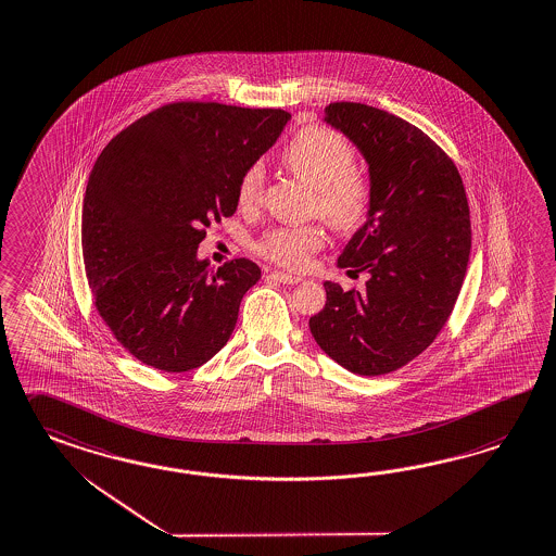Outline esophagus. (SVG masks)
<instances>
[{
	"label": "esophagus",
	"mask_w": 556,
	"mask_h": 556,
	"mask_svg": "<svg viewBox=\"0 0 556 556\" xmlns=\"http://www.w3.org/2000/svg\"><path fill=\"white\" fill-rule=\"evenodd\" d=\"M270 278L282 282V285H299L300 280H302L300 276H292V274H286V271H271Z\"/></svg>",
	"instance_id": "34e87169"
}]
</instances>
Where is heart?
<instances>
[{
	"instance_id": "obj_1",
	"label": "heart",
	"mask_w": 556,
	"mask_h": 556,
	"mask_svg": "<svg viewBox=\"0 0 556 556\" xmlns=\"http://www.w3.org/2000/svg\"><path fill=\"white\" fill-rule=\"evenodd\" d=\"M286 169L314 187L313 214L332 228L353 233L365 228L375 212V184L369 173L355 167V149L349 139L327 127H306L286 144L282 153ZM264 167L250 165L238 184V203L254 207L264 193ZM327 242L320 224L276 228L262 236L257 254L274 264L300 270Z\"/></svg>"
}]
</instances>
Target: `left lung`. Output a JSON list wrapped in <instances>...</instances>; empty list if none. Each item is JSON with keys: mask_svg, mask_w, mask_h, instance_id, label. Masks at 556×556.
Segmentation results:
<instances>
[{"mask_svg": "<svg viewBox=\"0 0 556 556\" xmlns=\"http://www.w3.org/2000/svg\"><path fill=\"white\" fill-rule=\"evenodd\" d=\"M325 121L358 147L375 212L342 250L365 292L325 282L314 341L341 367L377 377L405 367L442 332L468 270L470 205L456 163L421 128L361 102H330Z\"/></svg>", "mask_w": 556, "mask_h": 556, "instance_id": "obj_1", "label": "left lung"}]
</instances>
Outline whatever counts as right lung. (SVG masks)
I'll return each mask as SVG.
<instances>
[{
  "instance_id": "add662e5",
  "label": "right lung",
  "mask_w": 556,
  "mask_h": 556,
  "mask_svg": "<svg viewBox=\"0 0 556 556\" xmlns=\"http://www.w3.org/2000/svg\"><path fill=\"white\" fill-rule=\"evenodd\" d=\"M288 118L280 109L172 102L102 149L83 205L86 280L104 325L144 365L198 369L229 341L262 271L245 257L212 271L198 245L212 222L233 215L240 177Z\"/></svg>"
}]
</instances>
